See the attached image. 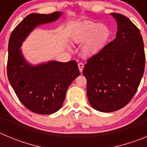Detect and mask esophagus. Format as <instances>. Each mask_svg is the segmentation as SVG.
I'll return each instance as SVG.
<instances>
[{
  "label": "esophagus",
  "mask_w": 147,
  "mask_h": 147,
  "mask_svg": "<svg viewBox=\"0 0 147 147\" xmlns=\"http://www.w3.org/2000/svg\"><path fill=\"white\" fill-rule=\"evenodd\" d=\"M78 67H79V69L80 72H82L83 68H84V64L82 63H78Z\"/></svg>",
  "instance_id": "esophagus-1"
}]
</instances>
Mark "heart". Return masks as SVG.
Returning <instances> with one entry per match:
<instances>
[{
	"label": "heart",
	"mask_w": 147,
	"mask_h": 147,
	"mask_svg": "<svg viewBox=\"0 0 147 147\" xmlns=\"http://www.w3.org/2000/svg\"><path fill=\"white\" fill-rule=\"evenodd\" d=\"M108 36V30L105 26L94 22L82 23L72 34L75 43L86 41L82 47L85 55L95 53L103 45Z\"/></svg>",
	"instance_id": "b5f03b06"
}]
</instances>
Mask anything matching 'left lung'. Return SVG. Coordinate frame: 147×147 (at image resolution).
Returning <instances> with one entry per match:
<instances>
[{
    "label": "left lung",
    "instance_id": "left-lung-1",
    "mask_svg": "<svg viewBox=\"0 0 147 147\" xmlns=\"http://www.w3.org/2000/svg\"><path fill=\"white\" fill-rule=\"evenodd\" d=\"M111 15L117 23L116 38L89 58L82 70L90 105L102 112H115L131 101L145 67L139 30L126 16Z\"/></svg>",
    "mask_w": 147,
    "mask_h": 147
}]
</instances>
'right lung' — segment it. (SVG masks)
I'll use <instances>...</instances> for the list:
<instances>
[{
    "instance_id": "1",
    "label": "right lung",
    "mask_w": 147,
    "mask_h": 147,
    "mask_svg": "<svg viewBox=\"0 0 147 147\" xmlns=\"http://www.w3.org/2000/svg\"><path fill=\"white\" fill-rule=\"evenodd\" d=\"M61 14L57 11L28 15L13 30L8 42V80L21 103L40 115H51L62 107L68 87L80 75L78 63L51 60L32 65L26 61L20 47L34 28L55 21Z\"/></svg>"
}]
</instances>
